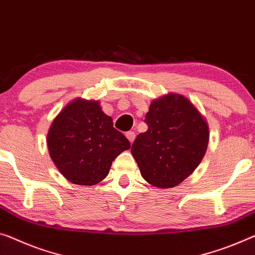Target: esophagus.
<instances>
[{"mask_svg": "<svg viewBox=\"0 0 255 255\" xmlns=\"http://www.w3.org/2000/svg\"><path fill=\"white\" fill-rule=\"evenodd\" d=\"M127 138L128 139V141H130V142L132 143L133 141H134V139H135V133L133 132V131H128V132H127Z\"/></svg>", "mask_w": 255, "mask_h": 255, "instance_id": "esophagus-1", "label": "esophagus"}]
</instances>
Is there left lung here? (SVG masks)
Returning a JSON list of instances; mask_svg holds the SVG:
<instances>
[{
  "instance_id": "1",
  "label": "left lung",
  "mask_w": 255,
  "mask_h": 255,
  "mask_svg": "<svg viewBox=\"0 0 255 255\" xmlns=\"http://www.w3.org/2000/svg\"><path fill=\"white\" fill-rule=\"evenodd\" d=\"M131 152L140 173L149 185L172 188L189 177L204 157L209 144V124L195 105L179 93L151 101Z\"/></svg>"
}]
</instances>
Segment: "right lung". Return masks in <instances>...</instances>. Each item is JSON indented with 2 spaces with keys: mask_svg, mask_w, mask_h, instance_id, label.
Here are the masks:
<instances>
[{
  "mask_svg": "<svg viewBox=\"0 0 255 255\" xmlns=\"http://www.w3.org/2000/svg\"><path fill=\"white\" fill-rule=\"evenodd\" d=\"M48 149L60 173L74 185L93 186L107 177L112 163L130 149L98 100L77 98L62 108L49 128Z\"/></svg>",
  "mask_w": 255,
  "mask_h": 255,
  "instance_id": "obj_1",
  "label": "right lung"
}]
</instances>
